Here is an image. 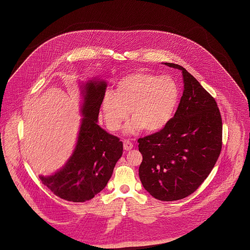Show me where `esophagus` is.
I'll list each match as a JSON object with an SVG mask.
<instances>
[{
  "mask_svg": "<svg viewBox=\"0 0 250 250\" xmlns=\"http://www.w3.org/2000/svg\"><path fill=\"white\" fill-rule=\"evenodd\" d=\"M132 148H133V143L129 142V141H127V140H125L124 141V149L125 151H129Z\"/></svg>",
  "mask_w": 250,
  "mask_h": 250,
  "instance_id": "obj_1",
  "label": "esophagus"
}]
</instances>
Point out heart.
I'll use <instances>...</instances> for the list:
<instances>
[{"label":"heart","instance_id":"obj_1","mask_svg":"<svg viewBox=\"0 0 250 250\" xmlns=\"http://www.w3.org/2000/svg\"><path fill=\"white\" fill-rule=\"evenodd\" d=\"M179 90L175 82L167 76L134 73L121 79L112 94L102 100V113L107 128L120 129L128 118L133 120L125 127L126 135H134L144 128L155 132L165 127L177 106Z\"/></svg>","mask_w":250,"mask_h":250}]
</instances>
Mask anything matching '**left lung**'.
Returning <instances> with one entry per match:
<instances>
[{"label": "left lung", "instance_id": "obj_1", "mask_svg": "<svg viewBox=\"0 0 250 250\" xmlns=\"http://www.w3.org/2000/svg\"><path fill=\"white\" fill-rule=\"evenodd\" d=\"M163 63L182 72L184 91L166 126L139 139V175L155 199L173 202L197 190L213 169L222 146V120L215 100L189 72Z\"/></svg>", "mask_w": 250, "mask_h": 250}]
</instances>
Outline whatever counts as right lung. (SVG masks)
<instances>
[{
	"label": "right lung",
	"mask_w": 250,
	"mask_h": 250,
	"mask_svg": "<svg viewBox=\"0 0 250 250\" xmlns=\"http://www.w3.org/2000/svg\"><path fill=\"white\" fill-rule=\"evenodd\" d=\"M80 89L83 118L73 153L53 174L39 175L56 196L73 202L90 201L103 190L123 155V143L97 124L107 83L95 78Z\"/></svg>",
	"instance_id": "add662e5"
}]
</instances>
